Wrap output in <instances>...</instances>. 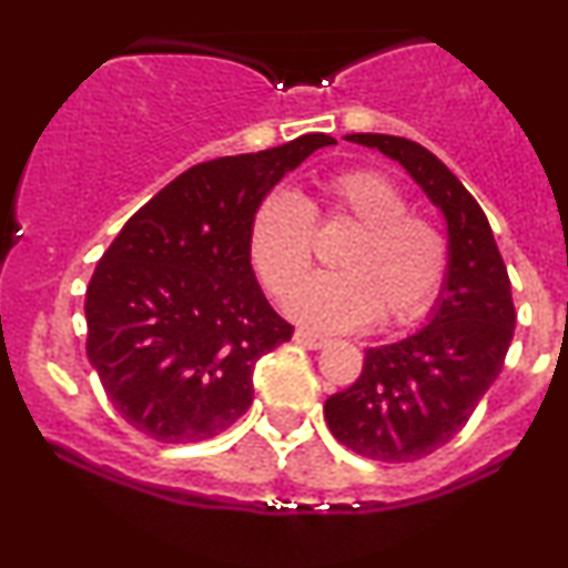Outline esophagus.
Here are the masks:
<instances>
[{
	"mask_svg": "<svg viewBox=\"0 0 568 568\" xmlns=\"http://www.w3.org/2000/svg\"><path fill=\"white\" fill-rule=\"evenodd\" d=\"M296 342L304 344V347H310V349H323V347H328L331 338H325L321 334H312V331L302 328V331H296Z\"/></svg>",
	"mask_w": 568,
	"mask_h": 568,
	"instance_id": "1",
	"label": "esophagus"
}]
</instances>
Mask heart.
Wrapping results in <instances>:
<instances>
[{
  "label": "heart",
  "instance_id": "obj_1",
  "mask_svg": "<svg viewBox=\"0 0 568 568\" xmlns=\"http://www.w3.org/2000/svg\"><path fill=\"white\" fill-rule=\"evenodd\" d=\"M321 200L277 192L258 202L247 232V253L262 283L277 296L312 262L315 221L355 224L336 253V270L312 275L291 291L285 310L321 331H355L379 317L382 325H408L433 306L448 275V243L438 224L408 211V197L393 179L368 168L325 175Z\"/></svg>",
  "mask_w": 568,
  "mask_h": 568
}]
</instances>
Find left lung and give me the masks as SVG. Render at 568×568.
I'll return each mask as SVG.
<instances>
[{
    "instance_id": "obj_1",
    "label": "left lung",
    "mask_w": 568,
    "mask_h": 568,
    "mask_svg": "<svg viewBox=\"0 0 568 568\" xmlns=\"http://www.w3.org/2000/svg\"><path fill=\"white\" fill-rule=\"evenodd\" d=\"M400 162L448 226V275L433 317L395 344L368 347L363 374L325 400L334 438L379 462H416L467 425L505 366L515 331L510 277L484 207L422 143L352 133Z\"/></svg>"
}]
</instances>
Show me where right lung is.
<instances>
[{
  "instance_id": "1",
  "label": "right lung",
  "mask_w": 568,
  "mask_h": 568,
  "mask_svg": "<svg viewBox=\"0 0 568 568\" xmlns=\"http://www.w3.org/2000/svg\"><path fill=\"white\" fill-rule=\"evenodd\" d=\"M336 139L306 133L189 168L135 211L84 293L88 357L116 414L162 443H200L253 403L258 357L293 336L258 288L247 232L270 189Z\"/></svg>"
}]
</instances>
